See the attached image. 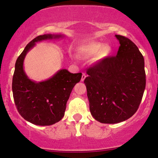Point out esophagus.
Instances as JSON below:
<instances>
[{"label":"esophagus","mask_w":158,"mask_h":158,"mask_svg":"<svg viewBox=\"0 0 158 158\" xmlns=\"http://www.w3.org/2000/svg\"><path fill=\"white\" fill-rule=\"evenodd\" d=\"M86 78V74L85 73H82V75H81V81H83L85 80V79Z\"/></svg>","instance_id":"obj_1"}]
</instances>
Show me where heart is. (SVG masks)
Here are the masks:
<instances>
[{
  "label": "heart",
  "mask_w": 158,
  "mask_h": 158,
  "mask_svg": "<svg viewBox=\"0 0 158 158\" xmlns=\"http://www.w3.org/2000/svg\"><path fill=\"white\" fill-rule=\"evenodd\" d=\"M110 51V49L108 46H105L101 43H91L81 48L79 50V54L82 56L88 57L99 53V57L102 59L108 56Z\"/></svg>",
  "instance_id": "b5f03b06"
}]
</instances>
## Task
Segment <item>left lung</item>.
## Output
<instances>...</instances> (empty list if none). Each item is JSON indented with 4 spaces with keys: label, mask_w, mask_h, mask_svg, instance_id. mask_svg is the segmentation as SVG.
Instances as JSON below:
<instances>
[{
    "label": "left lung",
    "mask_w": 158,
    "mask_h": 158,
    "mask_svg": "<svg viewBox=\"0 0 158 158\" xmlns=\"http://www.w3.org/2000/svg\"><path fill=\"white\" fill-rule=\"evenodd\" d=\"M117 56L104 58L87 70L84 83L96 120L114 124L136 113L146 88L144 58L134 42L116 35Z\"/></svg>",
    "instance_id": "1"
}]
</instances>
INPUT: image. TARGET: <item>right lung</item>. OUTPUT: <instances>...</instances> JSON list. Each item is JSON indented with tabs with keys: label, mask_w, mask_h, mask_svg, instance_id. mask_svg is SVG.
Returning <instances> with one entry per match:
<instances>
[{
	"label": "right lung",
	"mask_w": 158,
	"mask_h": 158,
	"mask_svg": "<svg viewBox=\"0 0 158 158\" xmlns=\"http://www.w3.org/2000/svg\"><path fill=\"white\" fill-rule=\"evenodd\" d=\"M62 36L52 34L37 36L16 60L12 84L14 101L21 117L32 124L50 126L60 121L64 115L70 93L81 78V73H71L61 69L48 80L35 82L30 80L23 70L25 56L36 42Z\"/></svg>",
	"instance_id": "add662e5"
}]
</instances>
